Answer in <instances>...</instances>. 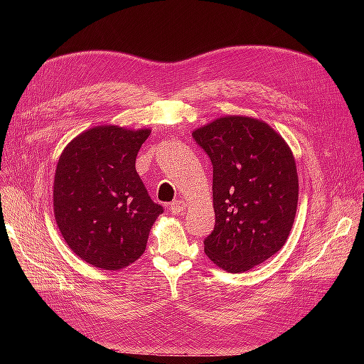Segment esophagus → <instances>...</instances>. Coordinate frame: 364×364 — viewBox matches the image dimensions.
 Listing matches in <instances>:
<instances>
[{"instance_id": "esophagus-1", "label": "esophagus", "mask_w": 364, "mask_h": 364, "mask_svg": "<svg viewBox=\"0 0 364 364\" xmlns=\"http://www.w3.org/2000/svg\"><path fill=\"white\" fill-rule=\"evenodd\" d=\"M185 208H186V203L183 200L178 199V200H174L168 205V211L171 214H182L185 211Z\"/></svg>"}]
</instances>
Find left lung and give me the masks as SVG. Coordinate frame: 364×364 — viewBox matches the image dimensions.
<instances>
[{
	"mask_svg": "<svg viewBox=\"0 0 364 364\" xmlns=\"http://www.w3.org/2000/svg\"><path fill=\"white\" fill-rule=\"evenodd\" d=\"M193 138L213 164L215 226L205 253L220 269L246 272L289 238L299 196L293 153L267 123L243 115L217 118Z\"/></svg>",
	"mask_w": 364,
	"mask_h": 364,
	"instance_id": "1",
	"label": "left lung"
}]
</instances>
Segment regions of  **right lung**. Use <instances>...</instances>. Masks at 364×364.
Instances as JSON below:
<instances>
[{
	"mask_svg": "<svg viewBox=\"0 0 364 364\" xmlns=\"http://www.w3.org/2000/svg\"><path fill=\"white\" fill-rule=\"evenodd\" d=\"M150 129L97 126L65 147L53 185L54 217L77 257L103 270H119L146 250L164 208L150 199L135 168Z\"/></svg>",
	"mask_w": 364,
	"mask_h": 364,
	"instance_id": "obj_1",
	"label": "right lung"
}]
</instances>
